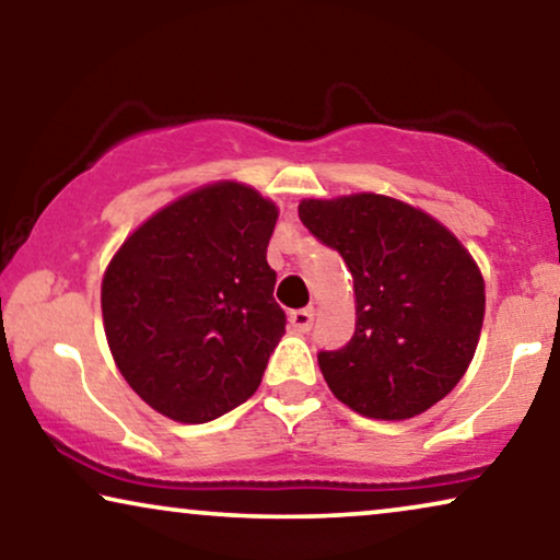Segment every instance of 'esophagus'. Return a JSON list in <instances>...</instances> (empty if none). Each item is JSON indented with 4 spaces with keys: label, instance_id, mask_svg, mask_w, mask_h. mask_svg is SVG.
<instances>
[{
    "label": "esophagus",
    "instance_id": "obj_1",
    "mask_svg": "<svg viewBox=\"0 0 560 560\" xmlns=\"http://www.w3.org/2000/svg\"><path fill=\"white\" fill-rule=\"evenodd\" d=\"M313 316H316V311H313V305L311 308H301V311H290V326L295 328V331H301V334H305V331H311V326H313Z\"/></svg>",
    "mask_w": 560,
    "mask_h": 560
}]
</instances>
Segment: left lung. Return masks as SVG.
I'll list each match as a JSON object with an SVG mask.
<instances>
[{"label":"left lung","instance_id":"left-lung-1","mask_svg":"<svg viewBox=\"0 0 560 560\" xmlns=\"http://www.w3.org/2000/svg\"><path fill=\"white\" fill-rule=\"evenodd\" d=\"M298 217L354 278V336L318 351L331 393L380 420L433 408L464 377L485 320V280L469 252L428 213L377 194L311 198Z\"/></svg>","mask_w":560,"mask_h":560}]
</instances>
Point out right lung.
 I'll use <instances>...</instances> for the list:
<instances>
[{"instance_id":"right-lung-1","label":"right lung","mask_w":560,"mask_h":560,"mask_svg":"<svg viewBox=\"0 0 560 560\" xmlns=\"http://www.w3.org/2000/svg\"><path fill=\"white\" fill-rule=\"evenodd\" d=\"M278 209L217 183L144 221L106 267L104 331L129 387L180 423L249 400L285 334L267 265Z\"/></svg>"}]
</instances>
